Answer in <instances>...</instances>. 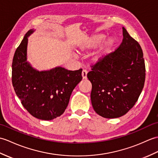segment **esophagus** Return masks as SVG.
<instances>
[{
  "instance_id": "esophagus-1",
  "label": "esophagus",
  "mask_w": 158,
  "mask_h": 158,
  "mask_svg": "<svg viewBox=\"0 0 158 158\" xmlns=\"http://www.w3.org/2000/svg\"><path fill=\"white\" fill-rule=\"evenodd\" d=\"M87 73H88V72H87L86 69H83L82 70V78L84 80H85V79L87 78Z\"/></svg>"
}]
</instances>
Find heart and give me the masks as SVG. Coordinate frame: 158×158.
<instances>
[{
	"label": "heart",
	"mask_w": 158,
	"mask_h": 158,
	"mask_svg": "<svg viewBox=\"0 0 158 158\" xmlns=\"http://www.w3.org/2000/svg\"><path fill=\"white\" fill-rule=\"evenodd\" d=\"M105 37H106V36L103 34L94 35V36L88 38L82 44L80 45V49L86 50L97 47L103 41ZM113 45L114 40L112 38H109L108 40L105 42L104 44L100 48V49L94 55V57H93L94 61L102 60L103 58L106 57L111 52Z\"/></svg>",
	"instance_id": "b5f03b06"
}]
</instances>
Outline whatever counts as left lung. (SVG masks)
I'll return each mask as SVG.
<instances>
[{"instance_id": "1", "label": "left lung", "mask_w": 158, "mask_h": 158, "mask_svg": "<svg viewBox=\"0 0 158 158\" xmlns=\"http://www.w3.org/2000/svg\"><path fill=\"white\" fill-rule=\"evenodd\" d=\"M123 40L117 49L91 65L87 78L92 84L90 99L97 114L116 118L135 106L143 89L145 65L142 48L122 27Z\"/></svg>"}]
</instances>
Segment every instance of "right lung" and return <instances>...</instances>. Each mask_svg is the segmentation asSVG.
Listing matches in <instances>:
<instances>
[{"mask_svg": "<svg viewBox=\"0 0 158 158\" xmlns=\"http://www.w3.org/2000/svg\"><path fill=\"white\" fill-rule=\"evenodd\" d=\"M33 32L27 31L14 54L12 84L22 106L32 116L51 120L64 114L73 90L82 79V69H34L26 61L27 37Z\"/></svg>", "mask_w": 158, "mask_h": 158, "instance_id": "obj_1", "label": "right lung"}]
</instances>
